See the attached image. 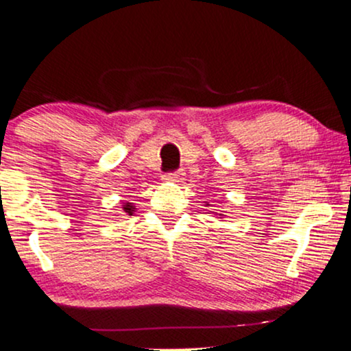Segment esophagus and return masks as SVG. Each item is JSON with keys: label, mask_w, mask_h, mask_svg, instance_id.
Wrapping results in <instances>:
<instances>
[{"label": "esophagus", "mask_w": 351, "mask_h": 351, "mask_svg": "<svg viewBox=\"0 0 351 351\" xmlns=\"http://www.w3.org/2000/svg\"><path fill=\"white\" fill-rule=\"evenodd\" d=\"M184 176V171L183 169H176V171H171V173H167L165 175V180H168V182H175V183H182Z\"/></svg>", "instance_id": "1"}]
</instances>
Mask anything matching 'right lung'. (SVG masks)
<instances>
[{"mask_svg": "<svg viewBox=\"0 0 351 351\" xmlns=\"http://www.w3.org/2000/svg\"><path fill=\"white\" fill-rule=\"evenodd\" d=\"M125 211H126V213H128V215L133 213V205H132V203H126V205H125Z\"/></svg>", "mask_w": 351, "mask_h": 351, "instance_id": "add662e5", "label": "right lung"}]
</instances>
